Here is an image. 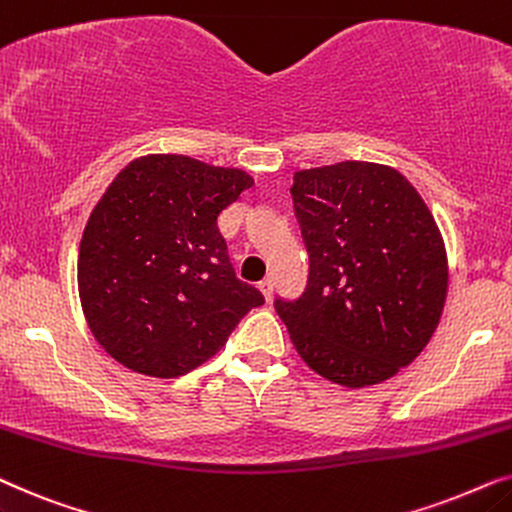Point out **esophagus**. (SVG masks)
<instances>
[{
    "instance_id": "esophagus-1",
    "label": "esophagus",
    "mask_w": 512,
    "mask_h": 512,
    "mask_svg": "<svg viewBox=\"0 0 512 512\" xmlns=\"http://www.w3.org/2000/svg\"><path fill=\"white\" fill-rule=\"evenodd\" d=\"M257 288H260L264 299H267V302H271V297H274V281H271V278H264V281H260V285H257Z\"/></svg>"
}]
</instances>
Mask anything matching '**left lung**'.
I'll use <instances>...</instances> for the list:
<instances>
[{
  "label": "left lung",
  "mask_w": 512,
  "mask_h": 512,
  "mask_svg": "<svg viewBox=\"0 0 512 512\" xmlns=\"http://www.w3.org/2000/svg\"><path fill=\"white\" fill-rule=\"evenodd\" d=\"M309 283L276 313L313 372L363 388L431 342L447 299V250L403 173L370 161L297 170L290 187Z\"/></svg>",
  "instance_id": "obj_1"
}]
</instances>
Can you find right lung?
I'll return each mask as SVG.
<instances>
[{"mask_svg":"<svg viewBox=\"0 0 512 512\" xmlns=\"http://www.w3.org/2000/svg\"><path fill=\"white\" fill-rule=\"evenodd\" d=\"M255 180L185 154L121 168L79 243L81 309L95 342L147 377L196 370L227 344L262 292L238 281L217 227Z\"/></svg>","mask_w":512,"mask_h":512,"instance_id":"right-lung-1","label":"right lung"}]
</instances>
